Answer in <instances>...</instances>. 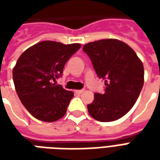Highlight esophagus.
Here are the masks:
<instances>
[{"instance_id": "34e87169", "label": "esophagus", "mask_w": 160, "mask_h": 160, "mask_svg": "<svg viewBox=\"0 0 160 160\" xmlns=\"http://www.w3.org/2000/svg\"><path fill=\"white\" fill-rule=\"evenodd\" d=\"M84 89H81V90H76L75 91V93H77V94H81L82 93V92H84Z\"/></svg>"}]
</instances>
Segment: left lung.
Wrapping results in <instances>:
<instances>
[{
  "label": "left lung",
  "instance_id": "1",
  "mask_svg": "<svg viewBox=\"0 0 160 160\" xmlns=\"http://www.w3.org/2000/svg\"><path fill=\"white\" fill-rule=\"evenodd\" d=\"M98 78L104 80V93L94 94L87 105L92 118L99 122L116 121L127 114L144 84V68L133 49L117 39H103L83 46Z\"/></svg>",
  "mask_w": 160,
  "mask_h": 160
}]
</instances>
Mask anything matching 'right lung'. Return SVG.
I'll return each mask as SVG.
<instances>
[{
  "label": "right lung",
  "mask_w": 160,
  "mask_h": 160,
  "mask_svg": "<svg viewBox=\"0 0 160 160\" xmlns=\"http://www.w3.org/2000/svg\"><path fill=\"white\" fill-rule=\"evenodd\" d=\"M80 46L43 41L19 56L12 70L13 83L22 104L35 118L51 122L65 115L73 92L53 81L62 76L64 65Z\"/></svg>",
  "instance_id": "obj_1"
}]
</instances>
